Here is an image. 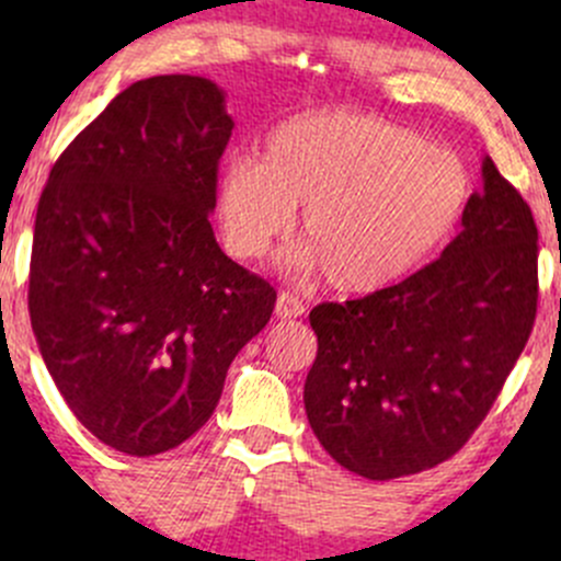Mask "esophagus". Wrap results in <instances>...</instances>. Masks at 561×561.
Instances as JSON below:
<instances>
[{
	"label": "esophagus",
	"instance_id": "34e87169",
	"mask_svg": "<svg viewBox=\"0 0 561 561\" xmlns=\"http://www.w3.org/2000/svg\"><path fill=\"white\" fill-rule=\"evenodd\" d=\"M274 312L279 320H293V317L304 314V301L298 296H293V293H279Z\"/></svg>",
	"mask_w": 561,
	"mask_h": 561
}]
</instances>
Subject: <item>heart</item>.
<instances>
[{
  "label": "heart",
  "instance_id": "b5f03b06",
  "mask_svg": "<svg viewBox=\"0 0 561 561\" xmlns=\"http://www.w3.org/2000/svg\"><path fill=\"white\" fill-rule=\"evenodd\" d=\"M472 173L456 151L388 118L312 111L265 138L263 160L241 154L217 184L225 247L257 260L301 207L304 263L342 293L386 290L439 252L472 203Z\"/></svg>",
  "mask_w": 561,
  "mask_h": 561
}]
</instances>
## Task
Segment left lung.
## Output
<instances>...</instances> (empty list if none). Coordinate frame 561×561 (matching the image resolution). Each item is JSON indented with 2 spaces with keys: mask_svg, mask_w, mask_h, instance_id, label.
<instances>
[{
  "mask_svg": "<svg viewBox=\"0 0 561 561\" xmlns=\"http://www.w3.org/2000/svg\"><path fill=\"white\" fill-rule=\"evenodd\" d=\"M461 225L399 285L309 314V426L360 478H404L458 454L535 325L537 225L491 157Z\"/></svg>",
  "mask_w": 561,
  "mask_h": 561,
  "instance_id": "8db88e82",
  "label": "left lung"
}]
</instances>
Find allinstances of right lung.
I'll use <instances>...</instances> for the list:
<instances>
[{
    "label": "right lung",
    "instance_id": "right-lung-1",
    "mask_svg": "<svg viewBox=\"0 0 561 561\" xmlns=\"http://www.w3.org/2000/svg\"><path fill=\"white\" fill-rule=\"evenodd\" d=\"M225 94L201 76L133 83L76 135L37 203L30 317L72 415L157 456L211 417L276 290L214 239Z\"/></svg>",
    "mask_w": 561,
    "mask_h": 561
}]
</instances>
